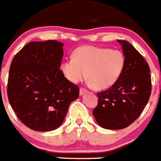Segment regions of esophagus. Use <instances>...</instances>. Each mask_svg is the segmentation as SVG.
<instances>
[{"label": "esophagus", "instance_id": "1", "mask_svg": "<svg viewBox=\"0 0 161 161\" xmlns=\"http://www.w3.org/2000/svg\"><path fill=\"white\" fill-rule=\"evenodd\" d=\"M88 91H87L86 89H85V88H80V96H83V95L85 94Z\"/></svg>", "mask_w": 161, "mask_h": 161}]
</instances>
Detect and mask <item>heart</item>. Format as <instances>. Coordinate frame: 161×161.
I'll return each instance as SVG.
<instances>
[{"instance_id": "1", "label": "heart", "mask_w": 161, "mask_h": 161, "mask_svg": "<svg viewBox=\"0 0 161 161\" xmlns=\"http://www.w3.org/2000/svg\"><path fill=\"white\" fill-rule=\"evenodd\" d=\"M125 55L118 50L83 46L73 52V58L62 62L64 76L73 84L86 76L88 84L96 89L110 88L117 82L125 68Z\"/></svg>"}]
</instances>
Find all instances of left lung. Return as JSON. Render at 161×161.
<instances>
[{
  "label": "left lung",
  "instance_id": "1",
  "mask_svg": "<svg viewBox=\"0 0 161 161\" xmlns=\"http://www.w3.org/2000/svg\"><path fill=\"white\" fill-rule=\"evenodd\" d=\"M122 46L125 64L114 85L97 93V107L92 114L102 128L121 130L134 122L146 106L152 90L150 69L141 53L125 40Z\"/></svg>",
  "mask_w": 161,
  "mask_h": 161
}]
</instances>
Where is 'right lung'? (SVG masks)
Segmentation results:
<instances>
[{
    "label": "right lung",
    "instance_id": "1",
    "mask_svg": "<svg viewBox=\"0 0 161 161\" xmlns=\"http://www.w3.org/2000/svg\"><path fill=\"white\" fill-rule=\"evenodd\" d=\"M63 43L31 42L14 56L9 69L7 93L18 119L30 129L51 131L63 122L79 88L60 69Z\"/></svg>",
    "mask_w": 161,
    "mask_h": 161
}]
</instances>
